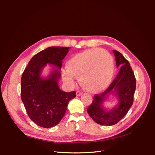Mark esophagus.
<instances>
[{
	"label": "esophagus",
	"instance_id": "34e87169",
	"mask_svg": "<svg viewBox=\"0 0 155 155\" xmlns=\"http://www.w3.org/2000/svg\"><path fill=\"white\" fill-rule=\"evenodd\" d=\"M81 95H82V92H81L80 91H77L76 92V96H80Z\"/></svg>",
	"mask_w": 155,
	"mask_h": 155
}]
</instances>
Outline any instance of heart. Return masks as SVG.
<instances>
[{
  "instance_id": "heart-1",
  "label": "heart",
  "mask_w": 155,
  "mask_h": 155,
  "mask_svg": "<svg viewBox=\"0 0 155 155\" xmlns=\"http://www.w3.org/2000/svg\"><path fill=\"white\" fill-rule=\"evenodd\" d=\"M62 70L63 81L70 87L75 85L74 77L78 78L81 86L91 92L105 89L112 81L114 72L112 56L100 48H93L77 54L66 63Z\"/></svg>"
}]
</instances>
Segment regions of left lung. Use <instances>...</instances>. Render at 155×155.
<instances>
[{
    "instance_id": "1",
    "label": "left lung",
    "mask_w": 155,
    "mask_h": 155,
    "mask_svg": "<svg viewBox=\"0 0 155 155\" xmlns=\"http://www.w3.org/2000/svg\"><path fill=\"white\" fill-rule=\"evenodd\" d=\"M113 53L119 72L105 91L94 96L87 110L95 122L106 126L116 124L127 113L133 105L136 89V79L128 61L119 51L113 50ZM111 95L118 100V103L111 109H106L104 103Z\"/></svg>"
}]
</instances>
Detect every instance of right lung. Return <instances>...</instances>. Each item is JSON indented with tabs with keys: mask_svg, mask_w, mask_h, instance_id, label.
<instances>
[{
	"mask_svg": "<svg viewBox=\"0 0 155 155\" xmlns=\"http://www.w3.org/2000/svg\"><path fill=\"white\" fill-rule=\"evenodd\" d=\"M69 47L51 46L33 57L21 78V100L32 121L43 128L58 125L65 114L68 102L76 92H65L60 89L59 80L62 61ZM47 64L52 65L48 76L41 72Z\"/></svg>",
	"mask_w": 155,
	"mask_h": 155,
	"instance_id": "add662e5",
	"label": "right lung"
}]
</instances>
